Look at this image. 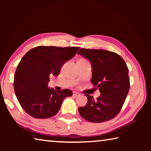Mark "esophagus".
<instances>
[{
  "label": "esophagus",
  "instance_id": "obj_1",
  "mask_svg": "<svg viewBox=\"0 0 151 151\" xmlns=\"http://www.w3.org/2000/svg\"><path fill=\"white\" fill-rule=\"evenodd\" d=\"M73 96H75V97H77L78 96H80V94L78 93H76V92H75V91H74L73 93Z\"/></svg>",
  "mask_w": 151,
  "mask_h": 151
}]
</instances>
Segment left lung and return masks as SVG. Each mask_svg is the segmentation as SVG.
<instances>
[{
    "label": "left lung",
    "mask_w": 151,
    "mask_h": 151,
    "mask_svg": "<svg viewBox=\"0 0 151 151\" xmlns=\"http://www.w3.org/2000/svg\"><path fill=\"white\" fill-rule=\"evenodd\" d=\"M77 54L91 63V83L99 88L101 95L94 101L88 99L85 106L78 108L84 119L91 122H105L115 117L121 111L130 88L129 68L121 56L106 50L81 48Z\"/></svg>",
    "instance_id": "1"
}]
</instances>
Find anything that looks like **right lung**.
Instances as JSON below:
<instances>
[{
    "instance_id": "right-lung-1",
    "label": "right lung",
    "mask_w": 151,
    "mask_h": 151,
    "mask_svg": "<svg viewBox=\"0 0 151 151\" xmlns=\"http://www.w3.org/2000/svg\"><path fill=\"white\" fill-rule=\"evenodd\" d=\"M79 47L39 46L24 55L17 66L14 90L24 111L36 119H48L59 111L69 89L55 91L48 87L49 75H59L62 66L77 52Z\"/></svg>"
}]
</instances>
